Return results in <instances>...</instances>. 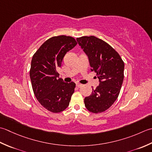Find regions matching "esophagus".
<instances>
[{
    "label": "esophagus",
    "mask_w": 152,
    "mask_h": 152,
    "mask_svg": "<svg viewBox=\"0 0 152 152\" xmlns=\"http://www.w3.org/2000/svg\"><path fill=\"white\" fill-rule=\"evenodd\" d=\"M76 86H77V87H79V88H80V87H82V86H83L82 84H80V83H77L76 84Z\"/></svg>",
    "instance_id": "obj_1"
}]
</instances>
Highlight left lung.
Listing matches in <instances>:
<instances>
[{
  "mask_svg": "<svg viewBox=\"0 0 152 152\" xmlns=\"http://www.w3.org/2000/svg\"><path fill=\"white\" fill-rule=\"evenodd\" d=\"M88 56L91 70L96 73L100 84L85 98V105L94 113L104 112L118 98L124 79V61L115 49L94 36L77 38Z\"/></svg>",
  "mask_w": 152,
  "mask_h": 152,
  "instance_id": "obj_1",
  "label": "left lung"
}]
</instances>
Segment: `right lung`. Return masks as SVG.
I'll return each instance as SVG.
<instances>
[{
    "instance_id": "obj_1",
    "label": "right lung",
    "mask_w": 152,
    "mask_h": 152,
    "mask_svg": "<svg viewBox=\"0 0 152 152\" xmlns=\"http://www.w3.org/2000/svg\"><path fill=\"white\" fill-rule=\"evenodd\" d=\"M77 42L72 37H52L43 43L32 58L30 79L37 100L52 113L66 110L75 91V83L59 79L58 69L68 51Z\"/></svg>"
}]
</instances>
